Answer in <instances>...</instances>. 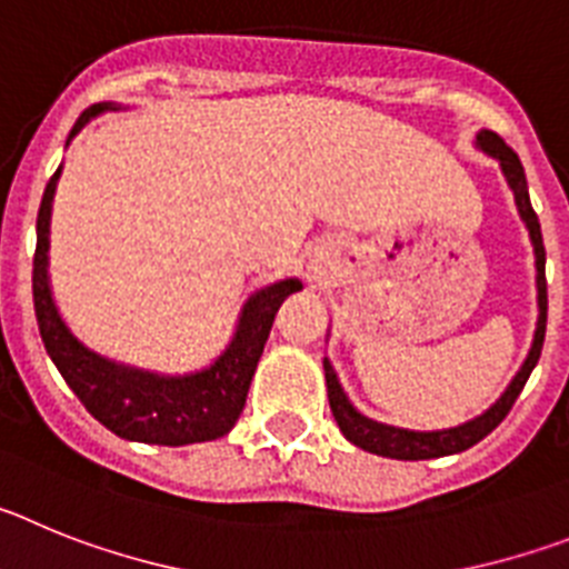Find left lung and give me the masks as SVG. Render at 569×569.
<instances>
[{"label":"left lung","instance_id":"1","mask_svg":"<svg viewBox=\"0 0 569 569\" xmlns=\"http://www.w3.org/2000/svg\"><path fill=\"white\" fill-rule=\"evenodd\" d=\"M476 144H479L485 153H490L492 159H499L501 173H505L507 184H510L512 196H516V208L519 216L525 219L527 233L532 241V253H536V288H539V321H536V336H532V347L527 353L525 365L516 373V379L510 381L501 399L485 410L481 416H476L472 421H465L459 427H450V430H430V433H419V430H405V427L381 425V421L367 419L350 405L347 393L341 390L339 376H336L333 365L325 359V379H328V399L330 410H333V419L339 425V430L345 433L347 441H353L356 447L367 450V453L387 456V459H401V461H421V459H439V456H453L467 450V447L479 445L487 433H492L496 427L505 421V416L510 413V407L516 405L519 393L525 390L527 379H530L532 367L539 365L541 347H545V330H547V279H545V239H541V224L539 216L530 204V193H527V179L525 168H521L516 150L507 148L505 139L492 130H481L476 136Z\"/></svg>","mask_w":569,"mask_h":569}]
</instances>
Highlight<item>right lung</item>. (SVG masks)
<instances>
[{
  "label": "right lung",
  "mask_w": 569,
  "mask_h": 569,
  "mask_svg": "<svg viewBox=\"0 0 569 569\" xmlns=\"http://www.w3.org/2000/svg\"><path fill=\"white\" fill-rule=\"evenodd\" d=\"M113 104H93L77 119L68 142L93 116L104 113ZM59 173L50 176L37 216V253H33V308H37L39 333L44 350L53 359L68 387L79 396L88 413L102 421L110 433L144 445L182 447L196 441H213L230 433L248 399L250 379L261 359L264 341L273 328L276 310L290 293L301 290L299 279H284L256 290L244 308L239 325L224 347V353L210 367L188 376H162L119 365L93 353L59 316L48 281V233L50 202L57 190Z\"/></svg>",
  "instance_id": "right-lung-1"
}]
</instances>
